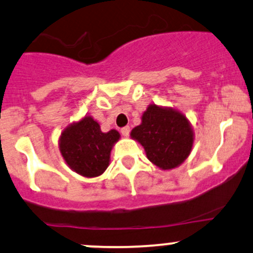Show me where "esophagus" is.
<instances>
[{"mask_svg": "<svg viewBox=\"0 0 253 253\" xmlns=\"http://www.w3.org/2000/svg\"><path fill=\"white\" fill-rule=\"evenodd\" d=\"M129 131H131V128H129L128 126L122 127V128H121V134L124 135V137H128V135H129Z\"/></svg>", "mask_w": 253, "mask_h": 253, "instance_id": "1", "label": "esophagus"}]
</instances>
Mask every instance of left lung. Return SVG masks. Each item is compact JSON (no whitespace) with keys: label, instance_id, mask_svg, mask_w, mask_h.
Instances as JSON below:
<instances>
[{"label":"left lung","instance_id":"1","mask_svg":"<svg viewBox=\"0 0 253 253\" xmlns=\"http://www.w3.org/2000/svg\"><path fill=\"white\" fill-rule=\"evenodd\" d=\"M146 152V157L163 170L179 167L191 154L194 134L190 121L173 108L150 104L141 124L131 132Z\"/></svg>","mask_w":253,"mask_h":253}]
</instances>
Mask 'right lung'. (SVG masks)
I'll return each mask as SVG.
<instances>
[{
    "label": "right lung",
    "instance_id": "right-lung-1",
    "mask_svg": "<svg viewBox=\"0 0 253 253\" xmlns=\"http://www.w3.org/2000/svg\"><path fill=\"white\" fill-rule=\"evenodd\" d=\"M119 139L120 133L116 129L102 132L98 122L91 116H84L63 129L59 148L72 170L85 177H96L109 166L110 152Z\"/></svg>",
    "mask_w": 253,
    "mask_h": 253
}]
</instances>
